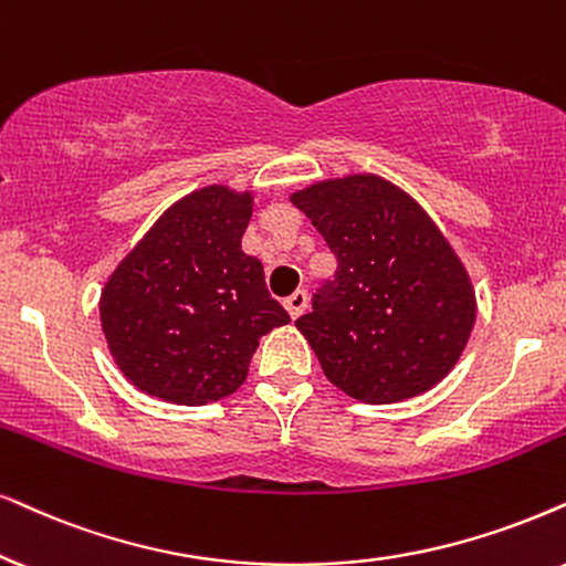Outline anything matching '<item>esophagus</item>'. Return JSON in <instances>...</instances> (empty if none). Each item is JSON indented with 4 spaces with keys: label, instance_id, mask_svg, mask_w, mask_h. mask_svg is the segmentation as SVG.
<instances>
[{
    "label": "esophagus",
    "instance_id": "esophagus-1",
    "mask_svg": "<svg viewBox=\"0 0 566 566\" xmlns=\"http://www.w3.org/2000/svg\"><path fill=\"white\" fill-rule=\"evenodd\" d=\"M305 305H307V292L305 290H297V292H292V295L284 300V307H287V313L292 318H297L300 313L305 311Z\"/></svg>",
    "mask_w": 566,
    "mask_h": 566
}]
</instances>
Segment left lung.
<instances>
[{
  "instance_id": "obj_1",
  "label": "left lung",
  "mask_w": 566,
  "mask_h": 566,
  "mask_svg": "<svg viewBox=\"0 0 566 566\" xmlns=\"http://www.w3.org/2000/svg\"><path fill=\"white\" fill-rule=\"evenodd\" d=\"M324 234L336 274L295 321L336 389L391 405L433 389L475 326L468 269L410 192L347 175L292 192Z\"/></svg>"
}]
</instances>
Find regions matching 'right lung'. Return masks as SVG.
I'll return each mask as SVG.
<instances>
[{"label": "right lung", "instance_id": "right-lung-1", "mask_svg": "<svg viewBox=\"0 0 566 566\" xmlns=\"http://www.w3.org/2000/svg\"><path fill=\"white\" fill-rule=\"evenodd\" d=\"M253 192L206 185L171 203L106 279L98 318L123 376L171 405H209L248 378L261 336L290 324L242 253Z\"/></svg>", "mask_w": 566, "mask_h": 566}]
</instances>
